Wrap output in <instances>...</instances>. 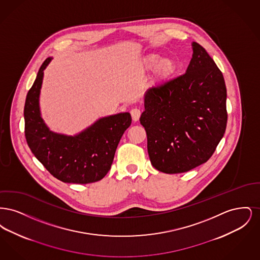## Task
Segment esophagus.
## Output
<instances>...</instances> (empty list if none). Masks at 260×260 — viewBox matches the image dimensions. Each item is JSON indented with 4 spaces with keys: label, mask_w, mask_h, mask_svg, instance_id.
<instances>
[{
    "label": "esophagus",
    "mask_w": 260,
    "mask_h": 260,
    "mask_svg": "<svg viewBox=\"0 0 260 260\" xmlns=\"http://www.w3.org/2000/svg\"><path fill=\"white\" fill-rule=\"evenodd\" d=\"M131 115H132V118L135 122H137L140 118V115H141V110L139 108H133L131 110Z\"/></svg>",
    "instance_id": "obj_1"
}]
</instances>
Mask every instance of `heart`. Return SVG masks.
Returning a JSON list of instances; mask_svg holds the SVG:
<instances>
[{
    "label": "heart",
    "instance_id": "1",
    "mask_svg": "<svg viewBox=\"0 0 260 260\" xmlns=\"http://www.w3.org/2000/svg\"><path fill=\"white\" fill-rule=\"evenodd\" d=\"M160 56L158 55H151L149 56L148 64L150 68L157 67V71L161 77H166L168 75L171 74L173 71V63L170 59H162L161 62Z\"/></svg>",
    "mask_w": 260,
    "mask_h": 260
}]
</instances>
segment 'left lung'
Here are the masks:
<instances>
[{
	"instance_id": "left-lung-1",
	"label": "left lung",
	"mask_w": 260,
	"mask_h": 260,
	"mask_svg": "<svg viewBox=\"0 0 260 260\" xmlns=\"http://www.w3.org/2000/svg\"><path fill=\"white\" fill-rule=\"evenodd\" d=\"M186 73L150 87L139 119L152 166L165 173L189 172L214 153L227 124L221 71L198 43Z\"/></svg>"
}]
</instances>
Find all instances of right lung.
Masks as SVG:
<instances>
[{"label": "right lung", "mask_w": 260, "mask_h": 260, "mask_svg": "<svg viewBox=\"0 0 260 260\" xmlns=\"http://www.w3.org/2000/svg\"><path fill=\"white\" fill-rule=\"evenodd\" d=\"M48 57L39 69L24 106L25 137L34 156L55 178L87 184L101 180L111 169L117 146L132 124L128 112L103 117L76 136L50 131L41 117L39 98Z\"/></svg>", "instance_id": "obj_1"}]
</instances>
